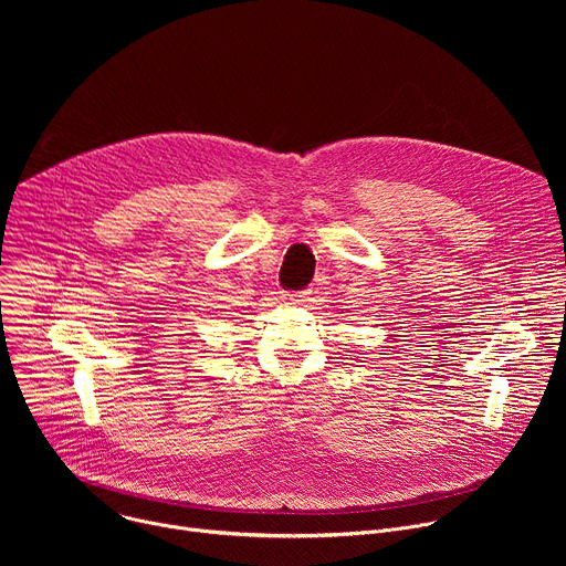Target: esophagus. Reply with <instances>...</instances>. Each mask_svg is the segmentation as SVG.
I'll use <instances>...</instances> for the list:
<instances>
[{"mask_svg":"<svg viewBox=\"0 0 566 566\" xmlns=\"http://www.w3.org/2000/svg\"><path fill=\"white\" fill-rule=\"evenodd\" d=\"M284 300H286L289 304H300V302L306 300V293H286Z\"/></svg>","mask_w":566,"mask_h":566,"instance_id":"34e87169","label":"esophagus"}]
</instances>
